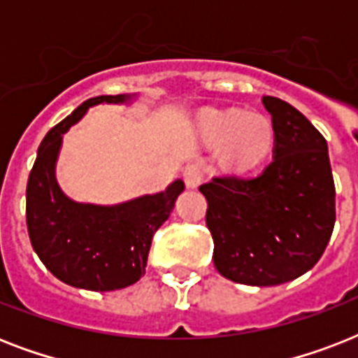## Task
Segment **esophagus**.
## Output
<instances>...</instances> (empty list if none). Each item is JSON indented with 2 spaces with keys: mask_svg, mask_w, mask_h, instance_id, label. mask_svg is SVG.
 Returning a JSON list of instances; mask_svg holds the SVG:
<instances>
[{
  "mask_svg": "<svg viewBox=\"0 0 358 358\" xmlns=\"http://www.w3.org/2000/svg\"><path fill=\"white\" fill-rule=\"evenodd\" d=\"M184 180L185 185L191 187V189L199 187V185L202 184V180H204V169H202L201 163H189V165L184 169Z\"/></svg>",
  "mask_w": 358,
  "mask_h": 358,
  "instance_id": "obj_1",
  "label": "esophagus"
}]
</instances>
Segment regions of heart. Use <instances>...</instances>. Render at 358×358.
Instances as JSON below:
<instances>
[{"mask_svg":"<svg viewBox=\"0 0 358 358\" xmlns=\"http://www.w3.org/2000/svg\"><path fill=\"white\" fill-rule=\"evenodd\" d=\"M202 134L213 146L227 145V156L238 167H252L271 152L275 131L260 113L227 111L202 122Z\"/></svg>","mask_w":358,"mask_h":358,"instance_id":"heart-1","label":"heart"}]
</instances>
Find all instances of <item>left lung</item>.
<instances>
[{
  "label": "left lung",
  "mask_w": 358,
  "mask_h": 358,
  "mask_svg": "<svg viewBox=\"0 0 358 358\" xmlns=\"http://www.w3.org/2000/svg\"><path fill=\"white\" fill-rule=\"evenodd\" d=\"M271 113L273 162L258 176H215L199 189L208 201L213 264L224 278L277 286L316 266L336 221L327 141L305 115L264 96Z\"/></svg>",
  "instance_id": "1"
}]
</instances>
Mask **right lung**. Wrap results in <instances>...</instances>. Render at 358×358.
Returning <instances> with one entry per match:
<instances>
[{
    "mask_svg": "<svg viewBox=\"0 0 358 358\" xmlns=\"http://www.w3.org/2000/svg\"><path fill=\"white\" fill-rule=\"evenodd\" d=\"M131 96H96L83 102L46 134L27 180L25 221L33 249L50 271L69 286L111 292L137 282L145 275L148 250L184 191L176 180L156 195L96 206L74 202L55 180V162L69 131L96 103H122Z\"/></svg>",
    "mask_w": 358,
    "mask_h": 358,
    "instance_id": "right-lung-1",
    "label": "right lung"
}]
</instances>
